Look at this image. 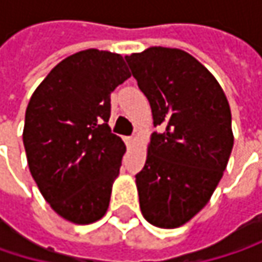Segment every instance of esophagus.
Segmentation results:
<instances>
[{
  "label": "esophagus",
  "mask_w": 262,
  "mask_h": 262,
  "mask_svg": "<svg viewBox=\"0 0 262 262\" xmlns=\"http://www.w3.org/2000/svg\"><path fill=\"white\" fill-rule=\"evenodd\" d=\"M124 141H126L127 147H132V145L135 144V138H133V136H127V138H124Z\"/></svg>",
  "instance_id": "esophagus-1"
}]
</instances>
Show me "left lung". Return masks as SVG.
I'll return each instance as SVG.
<instances>
[{"instance_id": "1", "label": "left lung", "mask_w": 262, "mask_h": 262, "mask_svg": "<svg viewBox=\"0 0 262 262\" xmlns=\"http://www.w3.org/2000/svg\"><path fill=\"white\" fill-rule=\"evenodd\" d=\"M147 97L155 126L136 174L144 219L162 229L188 223L209 202L232 147L228 98L215 77L179 48L150 47L126 56Z\"/></svg>"}]
</instances>
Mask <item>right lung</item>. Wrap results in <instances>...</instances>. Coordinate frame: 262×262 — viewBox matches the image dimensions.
Here are the masks:
<instances>
[{
  "instance_id": "add662e5",
  "label": "right lung",
  "mask_w": 262,
  "mask_h": 262,
  "mask_svg": "<svg viewBox=\"0 0 262 262\" xmlns=\"http://www.w3.org/2000/svg\"><path fill=\"white\" fill-rule=\"evenodd\" d=\"M129 77L121 54L89 48L57 63L28 101L23 141L30 173L71 223H94L109 208L126 151L107 124L111 94Z\"/></svg>"
}]
</instances>
